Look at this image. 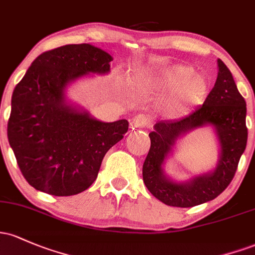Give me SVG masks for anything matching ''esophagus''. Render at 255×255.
I'll list each match as a JSON object with an SVG mask.
<instances>
[{"label": "esophagus", "mask_w": 255, "mask_h": 255, "mask_svg": "<svg viewBox=\"0 0 255 255\" xmlns=\"http://www.w3.org/2000/svg\"><path fill=\"white\" fill-rule=\"evenodd\" d=\"M147 125V119L145 117V115L139 114L136 116H134L132 119V122H130V126L133 128H145Z\"/></svg>", "instance_id": "obj_1"}]
</instances>
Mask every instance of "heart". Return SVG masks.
Listing matches in <instances>:
<instances>
[{"label":"heart","mask_w":255,"mask_h":255,"mask_svg":"<svg viewBox=\"0 0 255 255\" xmlns=\"http://www.w3.org/2000/svg\"><path fill=\"white\" fill-rule=\"evenodd\" d=\"M169 88H175L170 96L167 109L170 114L178 115L197 105L205 98L208 85L202 76L195 75L189 66H177L169 70L164 77Z\"/></svg>","instance_id":"obj_1"}]
</instances>
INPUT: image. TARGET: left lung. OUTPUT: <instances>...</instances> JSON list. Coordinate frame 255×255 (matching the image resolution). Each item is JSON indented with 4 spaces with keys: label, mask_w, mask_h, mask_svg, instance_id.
Listing matches in <instances>:
<instances>
[{
    "label": "left lung",
    "mask_w": 255,
    "mask_h": 255,
    "mask_svg": "<svg viewBox=\"0 0 255 255\" xmlns=\"http://www.w3.org/2000/svg\"><path fill=\"white\" fill-rule=\"evenodd\" d=\"M218 77L205 103L191 114L174 121H161L149 134L151 146L142 164V179L147 190L164 205L194 207L218 197L235 177L240 158L247 145L245 98L240 94L230 70L218 59ZM212 124L220 139L221 159L214 172L178 184L163 175L161 163L175 140L184 132Z\"/></svg>",
    "instance_id": "left-lung-1"
}]
</instances>
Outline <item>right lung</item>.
Masks as SVG:
<instances>
[{
	"instance_id": "add662e5",
	"label": "right lung",
	"mask_w": 255,
	"mask_h": 255,
	"mask_svg": "<svg viewBox=\"0 0 255 255\" xmlns=\"http://www.w3.org/2000/svg\"><path fill=\"white\" fill-rule=\"evenodd\" d=\"M110 54L88 43L38 55L15 86L7 135L27 183L53 196H72L94 183L103 158L128 130L64 104V88L89 72L110 70Z\"/></svg>"
}]
</instances>
